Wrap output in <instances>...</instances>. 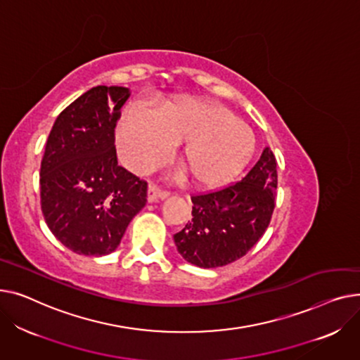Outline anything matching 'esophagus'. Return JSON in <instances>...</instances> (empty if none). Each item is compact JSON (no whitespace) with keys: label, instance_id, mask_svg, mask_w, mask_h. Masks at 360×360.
I'll return each instance as SVG.
<instances>
[{"label":"esophagus","instance_id":"1","mask_svg":"<svg viewBox=\"0 0 360 360\" xmlns=\"http://www.w3.org/2000/svg\"><path fill=\"white\" fill-rule=\"evenodd\" d=\"M168 195L170 193H168L167 190H162L154 183H150V186H148V202H154L157 199H165L168 198Z\"/></svg>","mask_w":360,"mask_h":360}]
</instances>
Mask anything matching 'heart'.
Returning a JSON list of instances; mask_svg holds the SVG:
<instances>
[{
  "label": "heart",
  "instance_id": "obj_1",
  "mask_svg": "<svg viewBox=\"0 0 360 360\" xmlns=\"http://www.w3.org/2000/svg\"><path fill=\"white\" fill-rule=\"evenodd\" d=\"M117 142L131 170L146 173L162 162L173 143H181L180 161L200 187L218 188L234 180L256 151L250 126L222 104L179 96L158 112L132 101L122 113Z\"/></svg>",
  "mask_w": 360,
  "mask_h": 360
}]
</instances>
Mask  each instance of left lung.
Masks as SVG:
<instances>
[{
    "label": "left lung",
    "instance_id": "left-lung-1",
    "mask_svg": "<svg viewBox=\"0 0 360 360\" xmlns=\"http://www.w3.org/2000/svg\"><path fill=\"white\" fill-rule=\"evenodd\" d=\"M276 187V157L266 148L241 181L193 195V218L174 234L181 257L210 269L245 256L270 224Z\"/></svg>",
    "mask_w": 360,
    "mask_h": 360
}]
</instances>
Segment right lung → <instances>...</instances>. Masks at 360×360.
<instances>
[{"instance_id":"obj_1","label":"right lung","mask_w":360,"mask_h":360,"mask_svg":"<svg viewBox=\"0 0 360 360\" xmlns=\"http://www.w3.org/2000/svg\"><path fill=\"white\" fill-rule=\"evenodd\" d=\"M128 98L124 87L89 90L60 112L46 141L41 214L52 234L77 255L115 251L146 203L148 183L116 157L115 129Z\"/></svg>"}]
</instances>
